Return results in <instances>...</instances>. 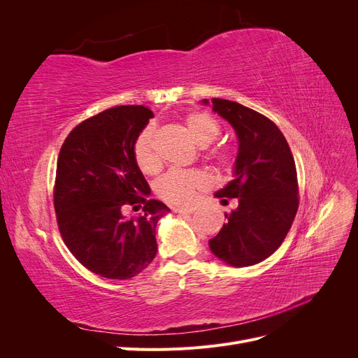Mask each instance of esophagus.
<instances>
[{"label": "esophagus", "mask_w": 358, "mask_h": 358, "mask_svg": "<svg viewBox=\"0 0 358 358\" xmlns=\"http://www.w3.org/2000/svg\"><path fill=\"white\" fill-rule=\"evenodd\" d=\"M173 212L180 213V215H191L196 212V208H175L173 209Z\"/></svg>", "instance_id": "obj_1"}]
</instances>
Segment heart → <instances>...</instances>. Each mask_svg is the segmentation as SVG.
<instances>
[{
  "label": "heart",
  "mask_w": 358,
  "mask_h": 358,
  "mask_svg": "<svg viewBox=\"0 0 358 358\" xmlns=\"http://www.w3.org/2000/svg\"><path fill=\"white\" fill-rule=\"evenodd\" d=\"M188 131L200 146H209L220 136L221 127L209 113L194 110L183 116ZM157 131L152 124L146 125L137 134L133 143V155L137 167L146 175H154L161 167V159L155 146ZM210 158L221 170H230L234 164V155L229 148H216ZM210 179L203 170L173 169L161 176L155 183L157 196L166 203L185 206L189 204L197 194L209 187Z\"/></svg>",
  "instance_id": "heart-1"
}]
</instances>
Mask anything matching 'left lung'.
Masks as SVG:
<instances>
[{"mask_svg": "<svg viewBox=\"0 0 358 358\" xmlns=\"http://www.w3.org/2000/svg\"><path fill=\"white\" fill-rule=\"evenodd\" d=\"M212 106L239 138L234 179L215 196L239 199V206L225 215L229 222L209 241V248L227 264L254 266L282 245L296 218V162L284 134L267 116L222 99H212Z\"/></svg>", "mask_w": 358, "mask_h": 358, "instance_id": "obj_1", "label": "left lung"}]
</instances>
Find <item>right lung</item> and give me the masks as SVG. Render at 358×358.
I'll use <instances>...</instances> for the list:
<instances>
[{"instance_id": "1", "label": "right lung", "mask_w": 358, "mask_h": 358, "mask_svg": "<svg viewBox=\"0 0 358 358\" xmlns=\"http://www.w3.org/2000/svg\"><path fill=\"white\" fill-rule=\"evenodd\" d=\"M154 117L145 106H117L76 125L59 150L53 206L61 237L92 273L129 279L155 258L157 222L169 208L148 200L150 188L133 143ZM143 208L125 219L123 209Z\"/></svg>"}]
</instances>
